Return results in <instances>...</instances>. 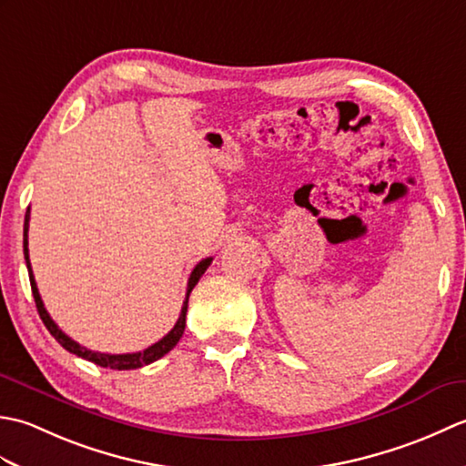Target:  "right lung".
<instances>
[{"mask_svg":"<svg viewBox=\"0 0 466 466\" xmlns=\"http://www.w3.org/2000/svg\"><path fill=\"white\" fill-rule=\"evenodd\" d=\"M27 230H29V208L25 212V222H24V256H25V264H27V272H29V284H32V294H34V300L37 306V312H39V319L46 324V329L49 330V334L54 336V339L64 346L67 352H72L76 356H82V359L90 360L97 366H104V369H114V370H132V369H142V366L150 364L157 359H162L164 354L170 352L174 346L177 344V340L182 339L184 329H186V312H187V299H190V292L194 290V286L198 284V280L202 279V274L206 272L208 266L212 264V258H204L202 262L196 264V268L192 270L190 279H187V289H186V300L182 304V312L177 316V322L174 324V329L167 332L162 340H157L156 344L147 346L146 350L142 352H132V354H104V352H94V350H87L86 346L77 344L76 340L69 339L66 332L59 330V326L52 320V316L47 314L46 306L42 302V296L37 292V284L34 279V272H32V264H29V250H27Z\"/></svg>","mask_w":466,"mask_h":466,"instance_id":"1","label":"right lung"}]
</instances>
